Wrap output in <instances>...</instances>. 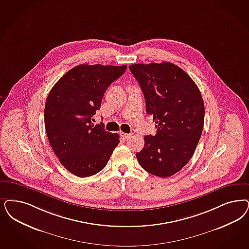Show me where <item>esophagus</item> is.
I'll use <instances>...</instances> for the list:
<instances>
[{
	"mask_svg": "<svg viewBox=\"0 0 249 249\" xmlns=\"http://www.w3.org/2000/svg\"><path fill=\"white\" fill-rule=\"evenodd\" d=\"M120 136L123 138V139H125V140H127V139H129L130 136H131V134H129V133H125V132H120Z\"/></svg>",
	"mask_w": 249,
	"mask_h": 249,
	"instance_id": "esophagus-1",
	"label": "esophagus"
}]
</instances>
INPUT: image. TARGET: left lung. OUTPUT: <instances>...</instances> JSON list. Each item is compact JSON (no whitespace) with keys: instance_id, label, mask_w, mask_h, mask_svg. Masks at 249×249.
Instances as JSON below:
<instances>
[{"instance_id":"left-lung-1","label":"left lung","mask_w":249,"mask_h":249,"mask_svg":"<svg viewBox=\"0 0 249 249\" xmlns=\"http://www.w3.org/2000/svg\"><path fill=\"white\" fill-rule=\"evenodd\" d=\"M129 68L157 129L155 136L144 137L143 149L136 153L138 162L156 177H171L189 163L201 136L205 110L200 91L186 71L170 62Z\"/></svg>"}]
</instances>
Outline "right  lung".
<instances>
[{"label": "right lung", "mask_w": 249, "mask_h": 249, "mask_svg": "<svg viewBox=\"0 0 249 249\" xmlns=\"http://www.w3.org/2000/svg\"><path fill=\"white\" fill-rule=\"evenodd\" d=\"M127 66L80 64L55 84L47 97L45 129L60 162L79 178L101 171L120 143V135L92 123L104 94Z\"/></svg>", "instance_id": "obj_1"}]
</instances>
